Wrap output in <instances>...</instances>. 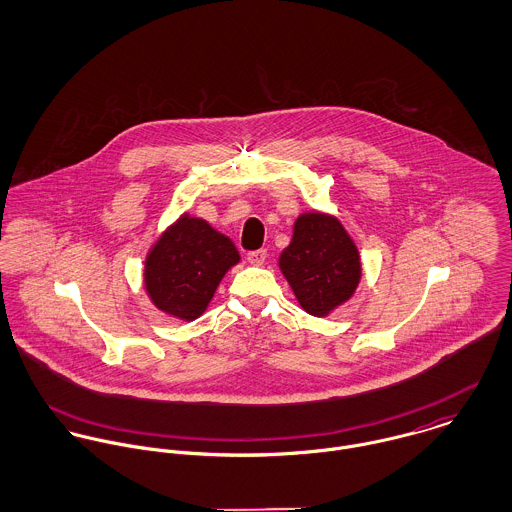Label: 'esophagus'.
<instances>
[{"instance_id": "obj_1", "label": "esophagus", "mask_w": 512, "mask_h": 512, "mask_svg": "<svg viewBox=\"0 0 512 512\" xmlns=\"http://www.w3.org/2000/svg\"><path fill=\"white\" fill-rule=\"evenodd\" d=\"M266 258H268L266 250H254V252H248V256H246V260H248L252 266H262V264L266 262Z\"/></svg>"}]
</instances>
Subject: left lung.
Returning a JSON list of instances; mask_svg holds the SVG:
<instances>
[{
  "label": "left lung",
  "mask_w": 512,
  "mask_h": 512,
  "mask_svg": "<svg viewBox=\"0 0 512 512\" xmlns=\"http://www.w3.org/2000/svg\"><path fill=\"white\" fill-rule=\"evenodd\" d=\"M278 264L299 307L315 317H327L347 303L363 278L355 240L341 220L323 211L295 219L292 242Z\"/></svg>",
  "instance_id": "8db88e82"
}]
</instances>
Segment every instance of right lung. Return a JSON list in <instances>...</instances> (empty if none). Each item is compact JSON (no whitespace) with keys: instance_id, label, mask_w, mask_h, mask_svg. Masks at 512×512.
<instances>
[{"instance_id":"obj_1","label":"right lung","mask_w":512,"mask_h":512,"mask_svg":"<svg viewBox=\"0 0 512 512\" xmlns=\"http://www.w3.org/2000/svg\"><path fill=\"white\" fill-rule=\"evenodd\" d=\"M240 262L234 242L209 222L183 213L151 244L144 288L151 303L169 317H201L224 274Z\"/></svg>"}]
</instances>
